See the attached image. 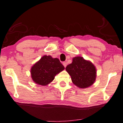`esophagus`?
<instances>
[{
    "label": "esophagus",
    "instance_id": "1",
    "mask_svg": "<svg viewBox=\"0 0 123 123\" xmlns=\"http://www.w3.org/2000/svg\"><path fill=\"white\" fill-rule=\"evenodd\" d=\"M63 64L64 65V67L65 68V67H66V66H67V62H63Z\"/></svg>",
    "mask_w": 123,
    "mask_h": 123
}]
</instances>
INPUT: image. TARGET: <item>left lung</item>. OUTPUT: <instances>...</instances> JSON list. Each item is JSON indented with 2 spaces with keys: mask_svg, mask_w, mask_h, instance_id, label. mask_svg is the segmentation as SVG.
<instances>
[{
  "mask_svg": "<svg viewBox=\"0 0 123 123\" xmlns=\"http://www.w3.org/2000/svg\"><path fill=\"white\" fill-rule=\"evenodd\" d=\"M65 69L71 77L72 82L80 88L90 87L95 81L96 77L95 67L82 57L74 58L72 63L67 65Z\"/></svg>",
  "mask_w": 123,
  "mask_h": 123,
  "instance_id": "1",
  "label": "left lung"
}]
</instances>
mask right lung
I'll return each instance as SVG.
<instances>
[{"label": "right lung", "mask_w": 123, "mask_h": 123, "mask_svg": "<svg viewBox=\"0 0 123 123\" xmlns=\"http://www.w3.org/2000/svg\"><path fill=\"white\" fill-rule=\"evenodd\" d=\"M64 69L58 58L45 55L31 68V77L35 83L46 86L53 81L55 75Z\"/></svg>", "instance_id": "1"}]
</instances>
